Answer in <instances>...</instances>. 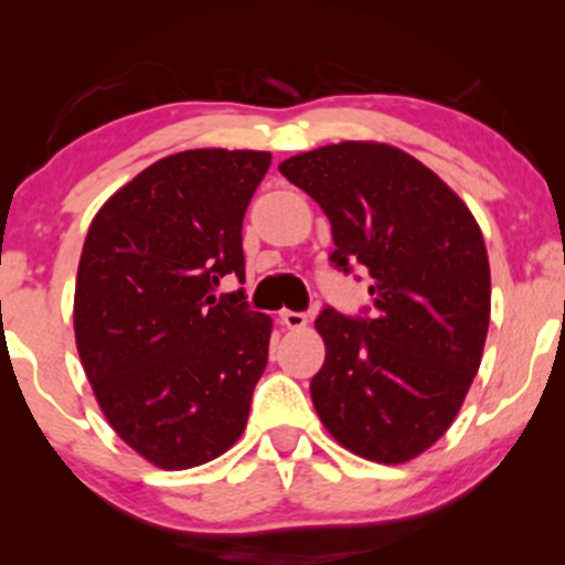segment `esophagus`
Here are the masks:
<instances>
[{
    "instance_id": "34e87169",
    "label": "esophagus",
    "mask_w": 565,
    "mask_h": 565,
    "mask_svg": "<svg viewBox=\"0 0 565 565\" xmlns=\"http://www.w3.org/2000/svg\"><path fill=\"white\" fill-rule=\"evenodd\" d=\"M278 319H281V323L287 329H305V327H308V316L297 313V310H281V313H278Z\"/></svg>"
}]
</instances>
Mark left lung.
<instances>
[{
  "label": "left lung",
  "mask_w": 565,
  "mask_h": 565,
  "mask_svg": "<svg viewBox=\"0 0 565 565\" xmlns=\"http://www.w3.org/2000/svg\"><path fill=\"white\" fill-rule=\"evenodd\" d=\"M278 172L332 223V263L364 265L372 319L327 308V345L310 380L332 438L369 462L401 465L430 449L462 408L483 359L491 270L462 199L423 161L374 140L297 153Z\"/></svg>",
  "instance_id": "8db88e82"
}]
</instances>
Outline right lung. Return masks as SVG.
Returning <instances> with one entry per match:
<instances>
[{
  "instance_id": "right-lung-1",
  "label": "right lung",
  "mask_w": 565,
  "mask_h": 565,
  "mask_svg": "<svg viewBox=\"0 0 565 565\" xmlns=\"http://www.w3.org/2000/svg\"><path fill=\"white\" fill-rule=\"evenodd\" d=\"M268 167V151L172 153L121 185L84 238V374L116 436L161 470L210 462L246 427L274 321L215 289L244 278V212Z\"/></svg>"
}]
</instances>
